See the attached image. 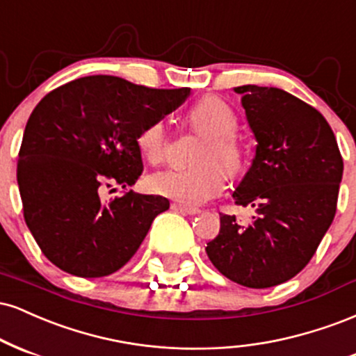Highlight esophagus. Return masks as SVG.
<instances>
[{"label": "esophagus", "mask_w": 356, "mask_h": 356, "mask_svg": "<svg viewBox=\"0 0 356 356\" xmlns=\"http://www.w3.org/2000/svg\"><path fill=\"white\" fill-rule=\"evenodd\" d=\"M171 210L179 211V213H185V215H198L200 208H191V207H185V204H179V203H173L171 204Z\"/></svg>", "instance_id": "obj_1"}]
</instances>
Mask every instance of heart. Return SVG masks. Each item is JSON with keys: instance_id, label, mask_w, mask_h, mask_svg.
Wrapping results in <instances>:
<instances>
[{"instance_id": "b5f03b06", "label": "heart", "mask_w": 356, "mask_h": 356, "mask_svg": "<svg viewBox=\"0 0 356 356\" xmlns=\"http://www.w3.org/2000/svg\"><path fill=\"white\" fill-rule=\"evenodd\" d=\"M190 124L208 141L196 154L200 165L186 170H165L149 175L146 186L152 193L166 196L185 207H198L218 196L227 186L228 175L240 173L245 163V152L238 143L235 133L238 116L225 99L218 96H204L188 111ZM136 146L143 160L158 165L165 160L168 136L165 123L152 121L141 128Z\"/></svg>"}]
</instances>
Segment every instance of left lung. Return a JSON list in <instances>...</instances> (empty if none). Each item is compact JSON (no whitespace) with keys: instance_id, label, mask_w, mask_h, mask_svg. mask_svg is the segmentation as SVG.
Wrapping results in <instances>:
<instances>
[{"instance_id":"1","label":"left lung","mask_w":356,"mask_h":356,"mask_svg":"<svg viewBox=\"0 0 356 356\" xmlns=\"http://www.w3.org/2000/svg\"><path fill=\"white\" fill-rule=\"evenodd\" d=\"M241 95L257 152L233 191L257 216L241 227L220 215V233L207 243L215 268L248 288H270L300 273L337 213L343 160L320 111L280 88L245 85Z\"/></svg>"}]
</instances>
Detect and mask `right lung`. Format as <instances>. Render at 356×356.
<instances>
[{
    "label": "right lung",
    "mask_w": 356,
    "mask_h": 356,
    "mask_svg": "<svg viewBox=\"0 0 356 356\" xmlns=\"http://www.w3.org/2000/svg\"><path fill=\"white\" fill-rule=\"evenodd\" d=\"M190 95L108 74L78 78L48 93L24 128L18 178L24 221L53 265L99 278L127 265L153 220L170 208L133 190L104 203L106 188L135 185L143 171L136 136Z\"/></svg>",
    "instance_id": "obj_1"
}]
</instances>
